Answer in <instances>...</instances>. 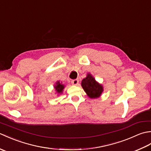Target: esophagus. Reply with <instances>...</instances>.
<instances>
[{
	"mask_svg": "<svg viewBox=\"0 0 151 151\" xmlns=\"http://www.w3.org/2000/svg\"><path fill=\"white\" fill-rule=\"evenodd\" d=\"M71 83H72V84H73V85H75V86H77V85L78 84V83H79L78 79H75V80H73V81H71Z\"/></svg>",
	"mask_w": 151,
	"mask_h": 151,
	"instance_id": "obj_1",
	"label": "esophagus"
}]
</instances>
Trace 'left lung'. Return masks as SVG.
Listing matches in <instances>:
<instances>
[{
	"mask_svg": "<svg viewBox=\"0 0 151 151\" xmlns=\"http://www.w3.org/2000/svg\"><path fill=\"white\" fill-rule=\"evenodd\" d=\"M82 87L91 99H97L101 95L103 91V87L95 81L91 74L88 73L87 76L82 80Z\"/></svg>",
	"mask_w": 151,
	"mask_h": 151,
	"instance_id": "1",
	"label": "left lung"
}]
</instances>
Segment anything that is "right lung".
<instances>
[{"instance_id": "obj_1", "label": "right lung", "mask_w": 151, "mask_h": 151, "mask_svg": "<svg viewBox=\"0 0 151 151\" xmlns=\"http://www.w3.org/2000/svg\"><path fill=\"white\" fill-rule=\"evenodd\" d=\"M64 87H65L64 85L62 84V82H60L59 81H58L56 83V85L54 86V88H55L58 93H62L64 89Z\"/></svg>"}]
</instances>
